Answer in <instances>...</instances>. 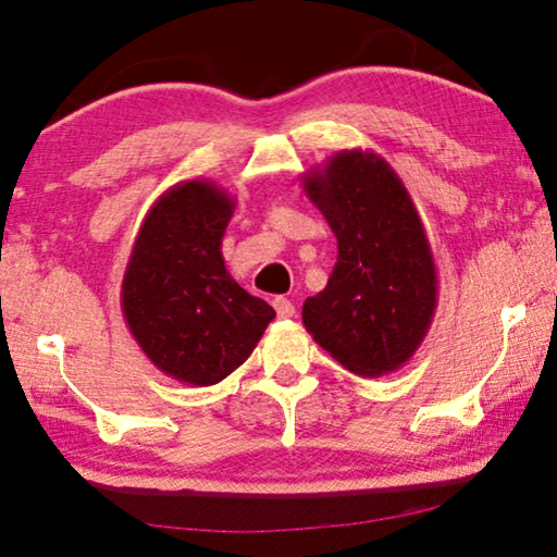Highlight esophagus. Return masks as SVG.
Listing matches in <instances>:
<instances>
[{
  "label": "esophagus",
  "instance_id": "34e87169",
  "mask_svg": "<svg viewBox=\"0 0 557 557\" xmlns=\"http://www.w3.org/2000/svg\"><path fill=\"white\" fill-rule=\"evenodd\" d=\"M272 307H275L277 317H282V319L295 317V305H292L287 297H275V301H272Z\"/></svg>",
  "mask_w": 557,
  "mask_h": 557
}]
</instances>
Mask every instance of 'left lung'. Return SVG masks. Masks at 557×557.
<instances>
[{
    "label": "left lung",
    "instance_id": "obj_1",
    "mask_svg": "<svg viewBox=\"0 0 557 557\" xmlns=\"http://www.w3.org/2000/svg\"><path fill=\"white\" fill-rule=\"evenodd\" d=\"M336 235L326 287L301 322L346 371L381 379L418 351L437 309V268L425 225L393 166L371 149H344L301 176Z\"/></svg>",
    "mask_w": 557,
    "mask_h": 557
}]
</instances>
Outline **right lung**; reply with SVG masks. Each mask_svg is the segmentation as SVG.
I'll return each mask as SVG.
<instances>
[{
    "mask_svg": "<svg viewBox=\"0 0 557 557\" xmlns=\"http://www.w3.org/2000/svg\"><path fill=\"white\" fill-rule=\"evenodd\" d=\"M235 199L209 178L178 182L147 211L132 245L120 305L129 334L169 379L215 385L275 319L225 270L223 233Z\"/></svg>",
    "mask_w": 557,
    "mask_h": 557,
    "instance_id": "1",
    "label": "right lung"
}]
</instances>
